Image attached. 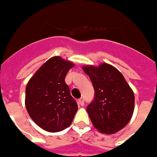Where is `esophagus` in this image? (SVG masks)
Returning <instances> with one entry per match:
<instances>
[{
  "mask_svg": "<svg viewBox=\"0 0 157 157\" xmlns=\"http://www.w3.org/2000/svg\"><path fill=\"white\" fill-rule=\"evenodd\" d=\"M84 103H85V101H84V98H81L78 100V104L80 106H84Z\"/></svg>",
  "mask_w": 157,
  "mask_h": 157,
  "instance_id": "obj_1",
  "label": "esophagus"
}]
</instances>
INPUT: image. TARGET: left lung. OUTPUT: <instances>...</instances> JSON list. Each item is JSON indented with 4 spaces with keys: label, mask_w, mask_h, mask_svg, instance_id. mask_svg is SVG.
Here are the masks:
<instances>
[{
    "label": "left lung",
    "mask_w": 157,
    "mask_h": 157,
    "mask_svg": "<svg viewBox=\"0 0 157 157\" xmlns=\"http://www.w3.org/2000/svg\"><path fill=\"white\" fill-rule=\"evenodd\" d=\"M82 70L89 75L95 91L86 107L90 119L98 130L114 134L126 126L135 108V95L124 77L112 65H88Z\"/></svg>",
    "instance_id": "obj_1"
}]
</instances>
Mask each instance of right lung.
Segmentation results:
<instances>
[{
    "label": "right lung",
    "mask_w": 157,
    "mask_h": 157,
    "mask_svg": "<svg viewBox=\"0 0 157 157\" xmlns=\"http://www.w3.org/2000/svg\"><path fill=\"white\" fill-rule=\"evenodd\" d=\"M73 63L59 56L49 59L36 71L26 87L25 105L29 116L40 128L59 132L70 126L78 106L65 83Z\"/></svg>",
    "instance_id": "obj_1"
}]
</instances>
